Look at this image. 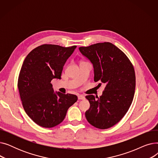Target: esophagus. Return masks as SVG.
Here are the masks:
<instances>
[{
  "mask_svg": "<svg viewBox=\"0 0 158 158\" xmlns=\"http://www.w3.org/2000/svg\"><path fill=\"white\" fill-rule=\"evenodd\" d=\"M85 98V97L84 95H78V99L79 100H83V99Z\"/></svg>",
  "mask_w": 158,
  "mask_h": 158,
  "instance_id": "obj_1",
  "label": "esophagus"
}]
</instances>
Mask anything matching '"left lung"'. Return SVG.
<instances>
[{"label": "left lung", "mask_w": 158, "mask_h": 158, "mask_svg": "<svg viewBox=\"0 0 158 158\" xmlns=\"http://www.w3.org/2000/svg\"><path fill=\"white\" fill-rule=\"evenodd\" d=\"M79 49L93 63L94 81L106 84L100 97L86 96L90 104L86 118L96 128H110L125 116L133 100L136 86L133 65L120 49L110 42Z\"/></svg>", "instance_id": "obj_1"}]
</instances>
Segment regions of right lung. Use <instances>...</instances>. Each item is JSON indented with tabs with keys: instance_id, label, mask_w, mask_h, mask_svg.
<instances>
[{
	"instance_id": "obj_1",
	"label": "right lung",
	"mask_w": 158,
	"mask_h": 158,
	"mask_svg": "<svg viewBox=\"0 0 158 158\" xmlns=\"http://www.w3.org/2000/svg\"><path fill=\"white\" fill-rule=\"evenodd\" d=\"M76 46L44 44L25 59L18 79L23 109L38 126L51 128L61 123L68 109L77 101L73 94L54 92L51 81L61 79L63 66Z\"/></svg>"
}]
</instances>
